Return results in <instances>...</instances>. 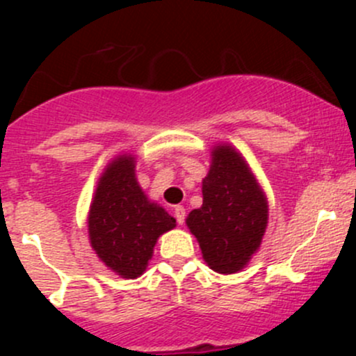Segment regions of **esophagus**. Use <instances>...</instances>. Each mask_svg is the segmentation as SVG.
<instances>
[{
	"instance_id": "esophagus-1",
	"label": "esophagus",
	"mask_w": 356,
	"mask_h": 356,
	"mask_svg": "<svg viewBox=\"0 0 356 356\" xmlns=\"http://www.w3.org/2000/svg\"><path fill=\"white\" fill-rule=\"evenodd\" d=\"M174 215H175V218H177V224H179V225L184 224V220H186V210H184V207H181V204H177V207L174 208Z\"/></svg>"
}]
</instances>
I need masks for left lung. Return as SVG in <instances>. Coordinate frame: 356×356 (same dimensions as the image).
Listing matches in <instances>:
<instances>
[{
  "label": "left lung",
  "instance_id": "8db88e82",
  "mask_svg": "<svg viewBox=\"0 0 356 356\" xmlns=\"http://www.w3.org/2000/svg\"><path fill=\"white\" fill-rule=\"evenodd\" d=\"M201 191L203 204L188 215L186 224L211 270L239 272L260 248L268 220L267 198L245 158L229 145L211 152Z\"/></svg>",
  "mask_w": 356,
  "mask_h": 356
}]
</instances>
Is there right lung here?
Masks as SVG:
<instances>
[{"instance_id": "right-lung-1", "label": "right lung", "mask_w": 356, "mask_h": 356, "mask_svg": "<svg viewBox=\"0 0 356 356\" xmlns=\"http://www.w3.org/2000/svg\"><path fill=\"white\" fill-rule=\"evenodd\" d=\"M134 168V156L127 153L106 165L88 217L92 250L124 279L139 277L152 260L156 239L175 227V218L139 188Z\"/></svg>"}]
</instances>
